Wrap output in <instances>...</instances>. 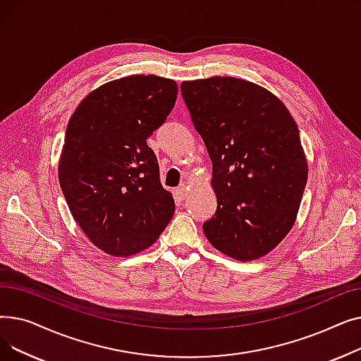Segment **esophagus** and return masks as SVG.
Listing matches in <instances>:
<instances>
[{"label": "esophagus", "mask_w": 361, "mask_h": 361, "mask_svg": "<svg viewBox=\"0 0 361 361\" xmlns=\"http://www.w3.org/2000/svg\"><path fill=\"white\" fill-rule=\"evenodd\" d=\"M176 195L180 197V199H185L187 195H188V188L187 185H180L177 190H176Z\"/></svg>", "instance_id": "34e87169"}]
</instances>
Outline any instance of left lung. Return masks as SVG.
Returning a JSON list of instances; mask_svg holds the SVG:
<instances>
[{"label": "left lung", "mask_w": 361, "mask_h": 361, "mask_svg": "<svg viewBox=\"0 0 361 361\" xmlns=\"http://www.w3.org/2000/svg\"><path fill=\"white\" fill-rule=\"evenodd\" d=\"M181 94L212 161L218 206L206 238L241 262L268 255L291 231L307 183L294 118L272 92L230 75L183 82Z\"/></svg>", "instance_id": "obj_1"}]
</instances>
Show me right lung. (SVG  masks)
<instances>
[{"mask_svg":"<svg viewBox=\"0 0 361 361\" xmlns=\"http://www.w3.org/2000/svg\"><path fill=\"white\" fill-rule=\"evenodd\" d=\"M177 93L173 79L126 75L92 90L70 117L60 185L74 221L106 255L146 250L174 215L146 139L166 120Z\"/></svg>","mask_w":361,"mask_h":361,"instance_id":"obj_1","label":"right lung"}]
</instances>
